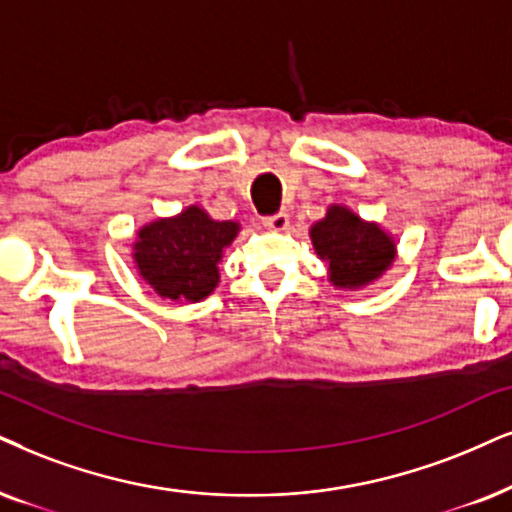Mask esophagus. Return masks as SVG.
<instances>
[{"label": "esophagus", "mask_w": 512, "mask_h": 512, "mask_svg": "<svg viewBox=\"0 0 512 512\" xmlns=\"http://www.w3.org/2000/svg\"><path fill=\"white\" fill-rule=\"evenodd\" d=\"M262 224H264V229H269V231H286L290 222H288L286 212H276V215L262 217Z\"/></svg>", "instance_id": "34e87169"}]
</instances>
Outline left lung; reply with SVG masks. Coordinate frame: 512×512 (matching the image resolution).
Listing matches in <instances>:
<instances>
[{"label": "left lung", "mask_w": 512, "mask_h": 512, "mask_svg": "<svg viewBox=\"0 0 512 512\" xmlns=\"http://www.w3.org/2000/svg\"><path fill=\"white\" fill-rule=\"evenodd\" d=\"M312 243L321 260L328 262L331 281L340 288L366 286L394 260V243L380 226L361 222L354 212L338 205L312 226Z\"/></svg>", "instance_id": "8db88e82"}]
</instances>
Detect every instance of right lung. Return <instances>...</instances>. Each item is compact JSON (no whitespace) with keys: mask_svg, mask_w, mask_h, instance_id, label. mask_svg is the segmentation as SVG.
<instances>
[{"mask_svg":"<svg viewBox=\"0 0 512 512\" xmlns=\"http://www.w3.org/2000/svg\"><path fill=\"white\" fill-rule=\"evenodd\" d=\"M236 231V222H215L193 205L179 217L144 226L134 245V262L158 295L198 302L215 290L217 262Z\"/></svg>","mask_w":512,"mask_h":512,"instance_id":"1","label":"right lung"}]
</instances>
